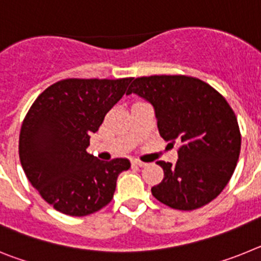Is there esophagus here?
<instances>
[{"mask_svg": "<svg viewBox=\"0 0 261 261\" xmlns=\"http://www.w3.org/2000/svg\"><path fill=\"white\" fill-rule=\"evenodd\" d=\"M132 166H136V167H144V166H146V163L141 162V161H137V159H133Z\"/></svg>", "mask_w": 261, "mask_h": 261, "instance_id": "obj_1", "label": "esophagus"}]
</instances>
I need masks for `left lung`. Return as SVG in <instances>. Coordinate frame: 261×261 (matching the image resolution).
<instances>
[{"mask_svg":"<svg viewBox=\"0 0 261 261\" xmlns=\"http://www.w3.org/2000/svg\"><path fill=\"white\" fill-rule=\"evenodd\" d=\"M132 93L151 103L161 137L180 144L175 165L156 162L165 176L151 188L154 197L177 211H193L216 199L241 153L238 120L226 99L188 75L136 78L126 91Z\"/></svg>","mask_w":261,"mask_h":261,"instance_id":"obj_1","label":"left lung"}]
</instances>
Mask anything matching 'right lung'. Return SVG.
<instances>
[{
	"instance_id": "obj_1",
	"label": "right lung",
	"mask_w": 261,
	"mask_h": 261,
	"mask_svg": "<svg viewBox=\"0 0 261 261\" xmlns=\"http://www.w3.org/2000/svg\"><path fill=\"white\" fill-rule=\"evenodd\" d=\"M133 78H68L36 98L23 120L19 159L34 188L56 211L73 217L95 213L114 197L126 158L103 162L86 151L90 136L125 94Z\"/></svg>"
}]
</instances>
